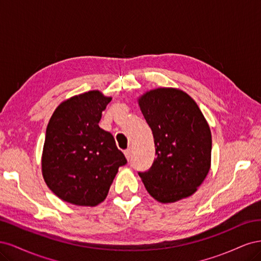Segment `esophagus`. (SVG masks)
<instances>
[{
	"mask_svg": "<svg viewBox=\"0 0 261 261\" xmlns=\"http://www.w3.org/2000/svg\"><path fill=\"white\" fill-rule=\"evenodd\" d=\"M124 153H125L126 159H127V160H130V156H132V150H130V148L126 149L125 151H124Z\"/></svg>",
	"mask_w": 261,
	"mask_h": 261,
	"instance_id": "esophagus-1",
	"label": "esophagus"
}]
</instances>
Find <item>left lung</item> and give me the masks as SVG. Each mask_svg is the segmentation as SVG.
I'll use <instances>...</instances> for the list:
<instances>
[{
    "mask_svg": "<svg viewBox=\"0 0 261 261\" xmlns=\"http://www.w3.org/2000/svg\"><path fill=\"white\" fill-rule=\"evenodd\" d=\"M138 102L155 147L151 168L138 172L148 193L163 203L193 195L211 162V132L200 109L174 88L151 90Z\"/></svg>",
    "mask_w": 261,
    "mask_h": 261,
    "instance_id": "1",
    "label": "left lung"
}]
</instances>
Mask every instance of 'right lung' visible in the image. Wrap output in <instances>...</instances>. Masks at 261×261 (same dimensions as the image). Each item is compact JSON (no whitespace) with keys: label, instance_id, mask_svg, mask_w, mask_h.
Instances as JSON below:
<instances>
[{"label":"right lung","instance_id":"obj_1","mask_svg":"<svg viewBox=\"0 0 261 261\" xmlns=\"http://www.w3.org/2000/svg\"><path fill=\"white\" fill-rule=\"evenodd\" d=\"M111 100L98 90L85 92L62 102L50 118L42 174L62 200L97 206L106 199L118 168L127 163L112 134L99 126Z\"/></svg>","mask_w":261,"mask_h":261}]
</instances>
